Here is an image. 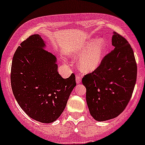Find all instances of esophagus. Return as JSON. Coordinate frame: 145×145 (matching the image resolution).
I'll return each instance as SVG.
<instances>
[{
    "instance_id": "34e87169",
    "label": "esophagus",
    "mask_w": 145,
    "mask_h": 145,
    "mask_svg": "<svg viewBox=\"0 0 145 145\" xmlns=\"http://www.w3.org/2000/svg\"><path fill=\"white\" fill-rule=\"evenodd\" d=\"M76 81L77 83H81V76L76 75Z\"/></svg>"
}]
</instances>
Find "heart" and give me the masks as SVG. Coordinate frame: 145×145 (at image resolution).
<instances>
[{"mask_svg":"<svg viewBox=\"0 0 145 145\" xmlns=\"http://www.w3.org/2000/svg\"><path fill=\"white\" fill-rule=\"evenodd\" d=\"M106 49V42L105 39H92L76 51L74 57H81L79 66L82 71L86 73L92 72L97 69L102 63Z\"/></svg>","mask_w":145,"mask_h":145,"instance_id":"obj_1","label":"heart"}]
</instances>
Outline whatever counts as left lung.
I'll list each match as a JSON object with an SVG mask.
<instances>
[{
	"instance_id": "1",
	"label": "left lung",
	"mask_w": 145,
	"mask_h": 145,
	"mask_svg": "<svg viewBox=\"0 0 145 145\" xmlns=\"http://www.w3.org/2000/svg\"><path fill=\"white\" fill-rule=\"evenodd\" d=\"M113 50L105 55L97 69L82 78L91 116L98 121L118 116L132 97L137 78V64L128 40L113 32Z\"/></svg>"
}]
</instances>
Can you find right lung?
I'll list each match as a JSON object with an SVG mask.
<instances>
[{
	"instance_id": "1",
	"label": "right lung",
	"mask_w": 145,
	"mask_h": 145,
	"mask_svg": "<svg viewBox=\"0 0 145 145\" xmlns=\"http://www.w3.org/2000/svg\"><path fill=\"white\" fill-rule=\"evenodd\" d=\"M45 47L39 34L24 40L13 56L10 80L13 95L24 112L50 123L62 114L76 83L74 74L65 79L59 75L56 57Z\"/></svg>"
}]
</instances>
